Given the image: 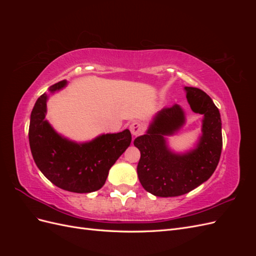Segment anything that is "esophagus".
Listing matches in <instances>:
<instances>
[{"label":"esophagus","mask_w":256,"mask_h":256,"mask_svg":"<svg viewBox=\"0 0 256 256\" xmlns=\"http://www.w3.org/2000/svg\"><path fill=\"white\" fill-rule=\"evenodd\" d=\"M129 129H130L131 134L132 136H138L143 132V126L140 122H132L129 126Z\"/></svg>","instance_id":"esophagus-1"}]
</instances>
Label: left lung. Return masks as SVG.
I'll return each instance as SVG.
<instances>
[{
  "label": "left lung",
  "instance_id": "obj_1",
  "mask_svg": "<svg viewBox=\"0 0 256 256\" xmlns=\"http://www.w3.org/2000/svg\"><path fill=\"white\" fill-rule=\"evenodd\" d=\"M191 110L203 115L202 134L192 150L176 152L168 147V136L186 124L180 104L164 108L154 114L146 134L134 138L141 152L136 168L143 188L161 198L186 194L205 182L219 164L222 150L220 112L212 98L196 88L184 86Z\"/></svg>",
  "mask_w": 256,
  "mask_h": 256
}]
</instances>
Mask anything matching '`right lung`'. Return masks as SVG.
Here are the masks:
<instances>
[{"instance_id": "obj_1", "label": "right lung", "mask_w": 256, "mask_h": 256, "mask_svg": "<svg viewBox=\"0 0 256 256\" xmlns=\"http://www.w3.org/2000/svg\"><path fill=\"white\" fill-rule=\"evenodd\" d=\"M67 85L63 80L36 100L30 113L28 141L37 168L56 187L90 193L104 184L111 166L131 143V134H104L88 142H76L60 134L46 120L49 96Z\"/></svg>"}]
</instances>
